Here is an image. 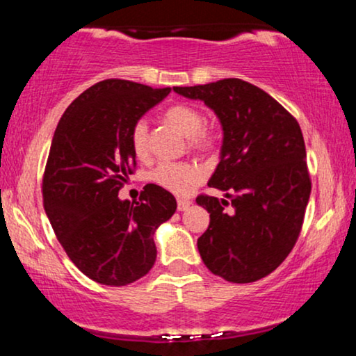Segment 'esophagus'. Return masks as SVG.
I'll list each match as a JSON object with an SVG mask.
<instances>
[{
	"mask_svg": "<svg viewBox=\"0 0 356 356\" xmlns=\"http://www.w3.org/2000/svg\"><path fill=\"white\" fill-rule=\"evenodd\" d=\"M191 201H187V199H177V209L179 211H187L189 209V206H191Z\"/></svg>",
	"mask_w": 356,
	"mask_h": 356,
	"instance_id": "1",
	"label": "esophagus"
}]
</instances>
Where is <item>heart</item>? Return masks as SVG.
Here are the masks:
<instances>
[{
  "mask_svg": "<svg viewBox=\"0 0 356 356\" xmlns=\"http://www.w3.org/2000/svg\"><path fill=\"white\" fill-rule=\"evenodd\" d=\"M165 122L174 125L187 137V145L197 152H212L218 149L219 137L212 129L204 127V115L189 104H174L162 113ZM132 152L138 159L149 155V127L145 120H137L129 134ZM201 167L194 162H161L150 172V181L174 194H186L192 184L201 179Z\"/></svg>",
  "mask_w": 356,
  "mask_h": 356,
  "instance_id": "b5f03b06",
  "label": "heart"
}]
</instances>
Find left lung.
<instances>
[{"label": "left lung", "instance_id": "obj_1", "mask_svg": "<svg viewBox=\"0 0 356 356\" xmlns=\"http://www.w3.org/2000/svg\"><path fill=\"white\" fill-rule=\"evenodd\" d=\"M174 92L202 100L224 132L220 162L207 186L226 192L229 201L206 194L195 199L211 218L197 239L199 254L211 273L231 283L261 280L295 248L309 201L300 124L264 90L241 79Z\"/></svg>", "mask_w": 356, "mask_h": 356}]
</instances>
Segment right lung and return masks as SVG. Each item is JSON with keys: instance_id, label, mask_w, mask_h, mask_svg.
I'll return each instance as SVG.
<instances>
[{"instance_id": "right-lung-1", "label": "right lung", "mask_w": 356, "mask_h": 356, "mask_svg": "<svg viewBox=\"0 0 356 356\" xmlns=\"http://www.w3.org/2000/svg\"><path fill=\"white\" fill-rule=\"evenodd\" d=\"M170 88L108 79L85 90L65 110L43 175V206L56 238L90 280L125 286L150 271L154 232L177 209L169 191L147 184L138 201L118 191L136 169L132 125Z\"/></svg>"}]
</instances>
